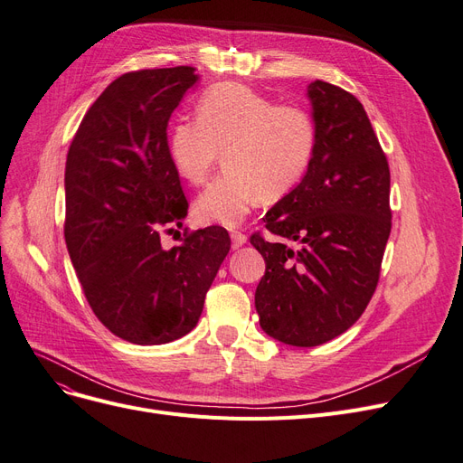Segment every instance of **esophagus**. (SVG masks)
<instances>
[{"label":"esophagus","instance_id":"1","mask_svg":"<svg viewBox=\"0 0 463 463\" xmlns=\"http://www.w3.org/2000/svg\"><path fill=\"white\" fill-rule=\"evenodd\" d=\"M231 240H232V248L238 250L240 246H244L248 242V236L244 232H240V231H232Z\"/></svg>","mask_w":463,"mask_h":463}]
</instances>
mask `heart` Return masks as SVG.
Wrapping results in <instances>:
<instances>
[{"mask_svg":"<svg viewBox=\"0 0 463 463\" xmlns=\"http://www.w3.org/2000/svg\"><path fill=\"white\" fill-rule=\"evenodd\" d=\"M317 130L308 109L276 104L240 83H219L203 92L196 118L170 127L168 155L175 172L203 185L219 160L227 166L196 198L200 223L238 227L260 198L289 194L307 174Z\"/></svg>","mask_w":463,"mask_h":463,"instance_id":"b5f03b06","label":"heart"}]
</instances>
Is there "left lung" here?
<instances>
[{"label":"left lung","instance_id":"1","mask_svg":"<svg viewBox=\"0 0 463 463\" xmlns=\"http://www.w3.org/2000/svg\"><path fill=\"white\" fill-rule=\"evenodd\" d=\"M317 130L312 163L263 217L272 240L250 242L267 270L255 291L259 324L291 346H319L350 329L378 286L392 231L390 166L359 99L308 85ZM296 242L297 249L288 247Z\"/></svg>","mask_w":463,"mask_h":463}]
</instances>
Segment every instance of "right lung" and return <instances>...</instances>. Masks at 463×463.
Instances as JSON below:
<instances>
[{
  "label": "right lung",
  "mask_w": 463,
  "mask_h": 463,
  "mask_svg": "<svg viewBox=\"0 0 463 463\" xmlns=\"http://www.w3.org/2000/svg\"><path fill=\"white\" fill-rule=\"evenodd\" d=\"M191 66L117 77L79 125L66 160L64 238L94 316L118 338L153 346L198 324L231 250L223 227L184 232L189 203L168 155V120L198 75Z\"/></svg>",
  "instance_id": "add662e5"
}]
</instances>
